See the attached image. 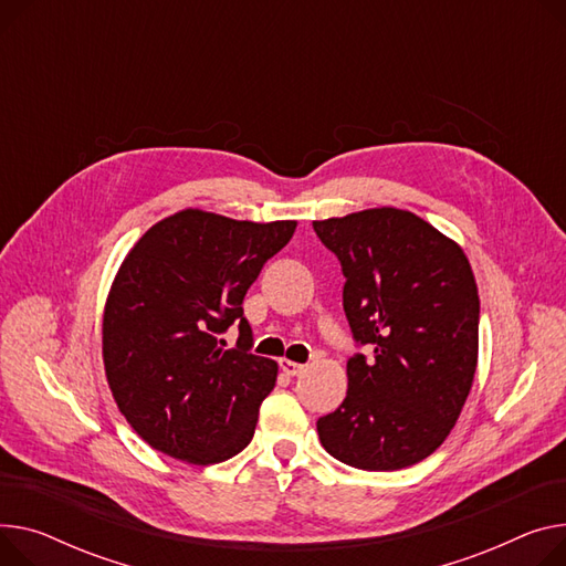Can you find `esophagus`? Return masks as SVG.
I'll return each instance as SVG.
<instances>
[{
	"label": "esophagus",
	"mask_w": 566,
	"mask_h": 566,
	"mask_svg": "<svg viewBox=\"0 0 566 566\" xmlns=\"http://www.w3.org/2000/svg\"><path fill=\"white\" fill-rule=\"evenodd\" d=\"M280 368H282V373H284V375H289V378H295V375H300V373L305 370V366H303V364L291 361V359H280Z\"/></svg>",
	"instance_id": "1"
}]
</instances>
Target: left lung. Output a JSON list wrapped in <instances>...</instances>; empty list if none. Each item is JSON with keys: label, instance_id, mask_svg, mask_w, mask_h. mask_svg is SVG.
<instances>
[{"label": "left lung", "instance_id": "1", "mask_svg": "<svg viewBox=\"0 0 566 566\" xmlns=\"http://www.w3.org/2000/svg\"><path fill=\"white\" fill-rule=\"evenodd\" d=\"M342 263L344 312L357 346L342 407L316 421L332 458L398 471L453 430L478 364L480 300L462 248L430 222L382 207L316 220Z\"/></svg>", "mask_w": 566, "mask_h": 566}]
</instances>
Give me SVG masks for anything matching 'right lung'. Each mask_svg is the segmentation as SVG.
<instances>
[{
    "instance_id": "1",
    "label": "right lung",
    "mask_w": 566,
    "mask_h": 566,
    "mask_svg": "<svg viewBox=\"0 0 566 566\" xmlns=\"http://www.w3.org/2000/svg\"><path fill=\"white\" fill-rule=\"evenodd\" d=\"M295 220L250 222L186 209L149 228L111 286L102 353L106 380L136 434L191 464L234 458L252 441L277 380L252 355L243 297ZM234 322L240 338L221 334Z\"/></svg>"
}]
</instances>
